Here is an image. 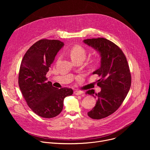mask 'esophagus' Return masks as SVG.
Masks as SVG:
<instances>
[{"instance_id": "1", "label": "esophagus", "mask_w": 150, "mask_h": 150, "mask_svg": "<svg viewBox=\"0 0 150 150\" xmlns=\"http://www.w3.org/2000/svg\"><path fill=\"white\" fill-rule=\"evenodd\" d=\"M74 94H75V95L79 96V95H81V94L83 93V92H82V91H78V90H75V91H74Z\"/></svg>"}]
</instances>
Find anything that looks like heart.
I'll return each instance as SVG.
<instances>
[{"label":"heart","mask_w":150,"mask_h":150,"mask_svg":"<svg viewBox=\"0 0 150 150\" xmlns=\"http://www.w3.org/2000/svg\"><path fill=\"white\" fill-rule=\"evenodd\" d=\"M69 53L72 60H78V59L83 60L87 54V52L85 50V49L83 47L79 45L74 46L70 49ZM97 62H98V59H94V60H92L91 63L94 65V64L96 63Z\"/></svg>","instance_id":"obj_1"}]
</instances>
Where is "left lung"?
Listing matches in <instances>:
<instances>
[{
  "label": "left lung",
  "mask_w": 150,
  "mask_h": 150,
  "mask_svg": "<svg viewBox=\"0 0 150 150\" xmlns=\"http://www.w3.org/2000/svg\"><path fill=\"white\" fill-rule=\"evenodd\" d=\"M83 41L98 52L101 57L100 67L93 73L100 77L97 82L101 91L97 94L94 90L86 92L97 99L88 116L101 119L116 112L123 103L131 85V72L124 53L111 41L100 37Z\"/></svg>",
  "instance_id": "8db88e82"
}]
</instances>
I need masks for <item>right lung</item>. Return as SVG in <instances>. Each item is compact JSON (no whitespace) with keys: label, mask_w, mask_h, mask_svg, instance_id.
Returning <instances> with one entry per match:
<instances>
[{"label":"right lung","mask_w":150,"mask_h":150,"mask_svg":"<svg viewBox=\"0 0 150 150\" xmlns=\"http://www.w3.org/2000/svg\"><path fill=\"white\" fill-rule=\"evenodd\" d=\"M63 46L59 40H40L27 51L21 63L18 76L21 91L30 108L42 117L59 115L63 109L64 98L73 94L71 88L54 87L46 76Z\"/></svg>","instance_id":"obj_1"}]
</instances>
